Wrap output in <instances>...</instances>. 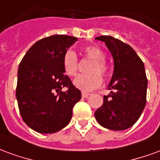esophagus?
<instances>
[{
	"mask_svg": "<svg viewBox=\"0 0 160 160\" xmlns=\"http://www.w3.org/2000/svg\"><path fill=\"white\" fill-rule=\"evenodd\" d=\"M90 95V93H87V92H82L81 93V96H82V98H88V96Z\"/></svg>",
	"mask_w": 160,
	"mask_h": 160,
	"instance_id": "obj_1",
	"label": "esophagus"
}]
</instances>
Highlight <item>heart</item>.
Wrapping results in <instances>:
<instances>
[{"label":"heart","instance_id":"obj_1","mask_svg":"<svg viewBox=\"0 0 160 160\" xmlns=\"http://www.w3.org/2000/svg\"><path fill=\"white\" fill-rule=\"evenodd\" d=\"M84 51L88 58L92 60V62L87 68V72H89V73L79 74L73 80V85L76 88L83 92H90L100 87L102 78L98 73H100L102 76H106L108 68L104 62L105 59L104 52L100 48L97 46H88L84 49ZM62 66L63 69L68 75H75L78 68V58L76 53L73 50L68 49L64 53Z\"/></svg>","mask_w":160,"mask_h":160}]
</instances>
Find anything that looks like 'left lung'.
<instances>
[{"label":"left lung","mask_w":160,"mask_h":160,"mask_svg":"<svg viewBox=\"0 0 160 160\" xmlns=\"http://www.w3.org/2000/svg\"><path fill=\"white\" fill-rule=\"evenodd\" d=\"M95 39L105 42L114 60V71L108 86L111 94L104 96V104L95 111L102 127L125 130L132 127L144 110L148 79L144 63L130 46L111 36Z\"/></svg>","instance_id":"1"}]
</instances>
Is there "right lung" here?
<instances>
[{
  "label": "right lung",
  "mask_w": 160,
  "mask_h": 160,
  "mask_svg": "<svg viewBox=\"0 0 160 160\" xmlns=\"http://www.w3.org/2000/svg\"><path fill=\"white\" fill-rule=\"evenodd\" d=\"M75 37L53 35L33 44L18 69L16 98L23 121L36 132L52 134L69 123L81 92L65 75L64 53ZM63 87L68 90L63 92Z\"/></svg>",
  "instance_id": "add662e5"
}]
</instances>
